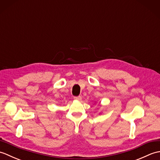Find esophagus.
<instances>
[{
  "mask_svg": "<svg viewBox=\"0 0 160 160\" xmlns=\"http://www.w3.org/2000/svg\"><path fill=\"white\" fill-rule=\"evenodd\" d=\"M74 100H78V101H80L82 100V98L80 96H77V97H74Z\"/></svg>",
  "mask_w": 160,
  "mask_h": 160,
  "instance_id": "obj_1",
  "label": "esophagus"
}]
</instances>
